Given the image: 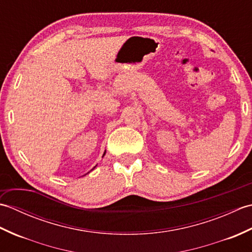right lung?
<instances>
[{
  "label": "right lung",
  "instance_id": "right-lung-1",
  "mask_svg": "<svg viewBox=\"0 0 252 252\" xmlns=\"http://www.w3.org/2000/svg\"><path fill=\"white\" fill-rule=\"evenodd\" d=\"M104 155H105V154H104ZM94 168H95V167H94Z\"/></svg>",
  "mask_w": 252,
  "mask_h": 252
}]
</instances>
